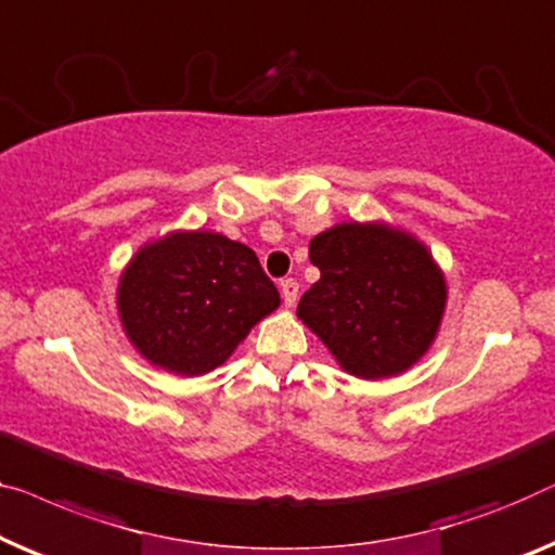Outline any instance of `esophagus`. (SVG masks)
<instances>
[{
	"mask_svg": "<svg viewBox=\"0 0 555 555\" xmlns=\"http://www.w3.org/2000/svg\"><path fill=\"white\" fill-rule=\"evenodd\" d=\"M280 293H283V300H285L287 308H293L295 300H297V280L285 278L283 283H280Z\"/></svg>",
	"mask_w": 555,
	"mask_h": 555,
	"instance_id": "obj_1",
	"label": "esophagus"
}]
</instances>
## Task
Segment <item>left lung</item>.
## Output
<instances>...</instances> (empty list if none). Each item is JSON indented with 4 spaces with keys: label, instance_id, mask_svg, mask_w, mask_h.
Returning <instances> with one entry per match:
<instances>
[{
    "label": "left lung",
    "instance_id": "8db88e82",
    "mask_svg": "<svg viewBox=\"0 0 555 555\" xmlns=\"http://www.w3.org/2000/svg\"><path fill=\"white\" fill-rule=\"evenodd\" d=\"M320 280L297 315L345 371L377 380L428 350L446 308V283L428 250L385 224H337L310 243Z\"/></svg>",
    "mask_w": 555,
    "mask_h": 555
}]
</instances>
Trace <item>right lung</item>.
I'll list each match as a JSON object with an SVG mask.
<instances>
[{"instance_id": "1", "label": "right lung", "mask_w": 555, "mask_h": 555, "mask_svg": "<svg viewBox=\"0 0 555 555\" xmlns=\"http://www.w3.org/2000/svg\"><path fill=\"white\" fill-rule=\"evenodd\" d=\"M117 305L150 363L203 375L232 356L280 295L247 245L215 232H175L134 255Z\"/></svg>"}]
</instances>
